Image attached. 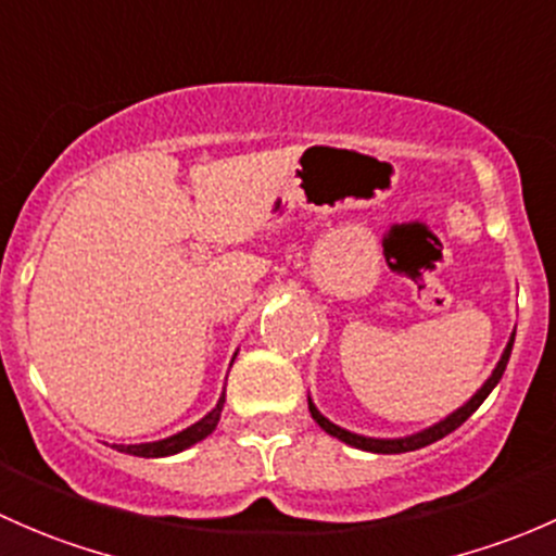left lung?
<instances>
[{
    "instance_id": "8db88e82",
    "label": "left lung",
    "mask_w": 556,
    "mask_h": 556,
    "mask_svg": "<svg viewBox=\"0 0 556 556\" xmlns=\"http://www.w3.org/2000/svg\"><path fill=\"white\" fill-rule=\"evenodd\" d=\"M514 334H517V331H514ZM514 334H511V340H508L506 351H503L501 362H497V364H495V369H492V375L488 377V380H484V386L479 388V391L473 393V396L468 399L466 404H463V406H457V409L452 412V415L444 417V420L433 422V426L422 428V431H417V433H409V437H402V439H375V437H362V433L345 431V428L334 426V422H331L329 417H324V415H320V412H318V406L313 404V399H311V396H307V409H311L313 420H316L318 426L324 428L326 433H329V437L340 439V442L351 444V447H356V450H366V452H380V455H396V452H412V450L428 447V444L439 442V439H444V437H447V433L455 431V428H460L463 422H466L468 417H471L473 412H477L479 406H482L484 399H488L490 393H492V388H495L497 382H501L503 371H506L508 356H511V348H514Z\"/></svg>"
}]
</instances>
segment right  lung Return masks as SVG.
Segmentation results:
<instances>
[{
  "mask_svg": "<svg viewBox=\"0 0 556 556\" xmlns=\"http://www.w3.org/2000/svg\"><path fill=\"white\" fill-rule=\"evenodd\" d=\"M236 356H238V353H236ZM222 409H225V393H222L219 402H216V406L208 412V415L200 417L198 422H192V426L185 428V431L174 433V437L160 439V442H147V444H112V447L117 452H128V455H136V457L176 455V452L192 447V444L203 442L205 437H211V433H214V428H216V422H219Z\"/></svg>",
  "mask_w": 556,
  "mask_h": 556,
  "instance_id": "right-lung-1",
  "label": "right lung"
}]
</instances>
